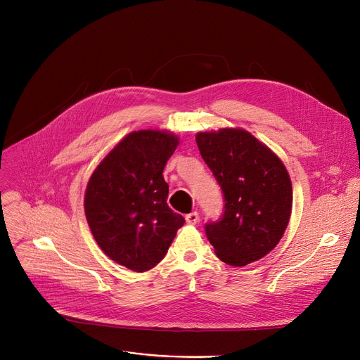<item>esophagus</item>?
Listing matches in <instances>:
<instances>
[{"label":"esophagus","instance_id":"obj_1","mask_svg":"<svg viewBox=\"0 0 360 360\" xmlns=\"http://www.w3.org/2000/svg\"><path fill=\"white\" fill-rule=\"evenodd\" d=\"M185 220H186V223H190V224H197V223L200 221V214H198L197 212L188 213V214L185 216Z\"/></svg>","mask_w":360,"mask_h":360}]
</instances>
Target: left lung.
<instances>
[{"instance_id": "8db88e82", "label": "left lung", "mask_w": 360, "mask_h": 360, "mask_svg": "<svg viewBox=\"0 0 360 360\" xmlns=\"http://www.w3.org/2000/svg\"><path fill=\"white\" fill-rule=\"evenodd\" d=\"M197 146L223 193V214L204 226L216 255L236 267L267 255L285 233L292 212L285 165L243 129L200 132Z\"/></svg>"}]
</instances>
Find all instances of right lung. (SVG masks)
<instances>
[{
  "instance_id": "1",
  "label": "right lung",
  "mask_w": 360,
  "mask_h": 360,
  "mask_svg": "<svg viewBox=\"0 0 360 360\" xmlns=\"http://www.w3.org/2000/svg\"><path fill=\"white\" fill-rule=\"evenodd\" d=\"M178 139L163 131L128 134L94 170L84 197L89 228L115 262L147 271L166 255L185 219L169 209L163 169Z\"/></svg>"
}]
</instances>
